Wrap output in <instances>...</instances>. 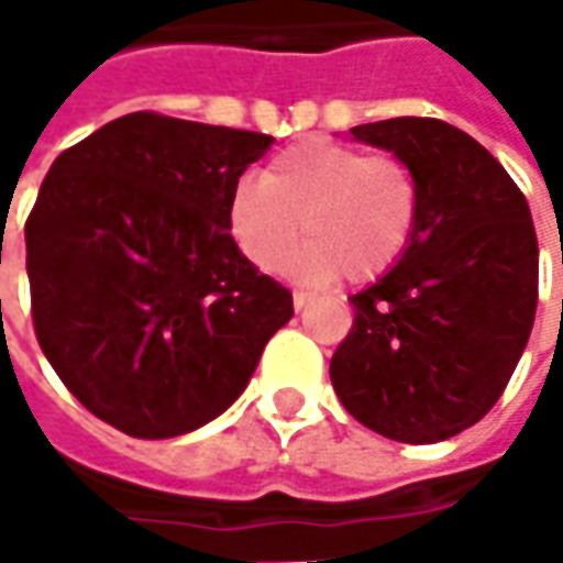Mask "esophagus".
Segmentation results:
<instances>
[{
	"instance_id": "obj_1",
	"label": "esophagus",
	"mask_w": 563,
	"mask_h": 563,
	"mask_svg": "<svg viewBox=\"0 0 563 563\" xmlns=\"http://www.w3.org/2000/svg\"><path fill=\"white\" fill-rule=\"evenodd\" d=\"M310 301H313V292H305V289H295V292H292L295 310H301V307H307Z\"/></svg>"
}]
</instances>
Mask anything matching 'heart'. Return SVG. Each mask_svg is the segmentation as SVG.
<instances>
[{
    "instance_id": "obj_1",
    "label": "heart",
    "mask_w": 563,
    "mask_h": 563,
    "mask_svg": "<svg viewBox=\"0 0 563 563\" xmlns=\"http://www.w3.org/2000/svg\"><path fill=\"white\" fill-rule=\"evenodd\" d=\"M419 213V180L407 162L319 139L280 150L262 180H241L225 205L234 244L258 271H280L305 232L310 244L292 262L295 274H346L353 283L377 280L401 262Z\"/></svg>"
}]
</instances>
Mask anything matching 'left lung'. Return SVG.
Listing matches in <instances>:
<instances>
[{
	"label": "left lung",
	"instance_id": "8db88e82",
	"mask_svg": "<svg viewBox=\"0 0 563 563\" xmlns=\"http://www.w3.org/2000/svg\"><path fill=\"white\" fill-rule=\"evenodd\" d=\"M350 132L413 168L422 213L401 262L350 295L355 319L331 355V386L371 431L437 443L495 407L531 338V208L504 165L443 120L395 117Z\"/></svg>",
	"mask_w": 563,
	"mask_h": 563
}]
</instances>
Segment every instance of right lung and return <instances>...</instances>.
Segmentation results:
<instances>
[{"label": "right lung", "mask_w": 563, "mask_h": 563, "mask_svg": "<svg viewBox=\"0 0 563 563\" xmlns=\"http://www.w3.org/2000/svg\"><path fill=\"white\" fill-rule=\"evenodd\" d=\"M271 135L135 111L63 150L26 220L32 325L66 389L144 440L246 389L292 292L238 250L225 205Z\"/></svg>", "instance_id": "1"}]
</instances>
